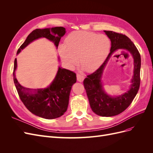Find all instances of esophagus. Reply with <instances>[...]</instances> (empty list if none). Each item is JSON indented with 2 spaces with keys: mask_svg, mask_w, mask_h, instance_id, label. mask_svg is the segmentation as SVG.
<instances>
[{
  "mask_svg": "<svg viewBox=\"0 0 153 153\" xmlns=\"http://www.w3.org/2000/svg\"><path fill=\"white\" fill-rule=\"evenodd\" d=\"M76 78H77V80L80 82H82L83 80L84 79V76L80 75V74H77L76 75Z\"/></svg>",
  "mask_w": 153,
  "mask_h": 153,
  "instance_id": "esophagus-1",
  "label": "esophagus"
}]
</instances>
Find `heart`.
<instances>
[{
    "label": "heart",
    "instance_id": "obj_1",
    "mask_svg": "<svg viewBox=\"0 0 153 153\" xmlns=\"http://www.w3.org/2000/svg\"><path fill=\"white\" fill-rule=\"evenodd\" d=\"M110 41L104 34L94 32L75 31L69 34L65 40V46L61 45L58 52L62 61L69 69H73L78 62L87 72L100 67L107 57Z\"/></svg>",
    "mask_w": 153,
    "mask_h": 153
}]
</instances>
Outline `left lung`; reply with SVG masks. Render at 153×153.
Here are the masks:
<instances>
[{
  "label": "left lung",
  "instance_id": "8db88e82",
  "mask_svg": "<svg viewBox=\"0 0 153 153\" xmlns=\"http://www.w3.org/2000/svg\"><path fill=\"white\" fill-rule=\"evenodd\" d=\"M104 32L111 41L110 52L102 65L93 73L87 75L84 80V85L93 112L100 116L112 117L126 110L136 96L140 83L141 59L135 45L128 37L113 31ZM118 49H126L132 55L134 64V75L128 91L121 95L111 97L104 91L101 78L110 57Z\"/></svg>",
  "mask_w": 153,
  "mask_h": 153
}]
</instances>
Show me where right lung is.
I'll list each match as a JSON object with an SVG mask.
<instances>
[{"label":"right lung","instance_id":"1","mask_svg":"<svg viewBox=\"0 0 153 153\" xmlns=\"http://www.w3.org/2000/svg\"><path fill=\"white\" fill-rule=\"evenodd\" d=\"M65 33L66 29L62 27L35 29L27 36L16 54L32 41L41 38L52 41L57 48L61 38ZM16 68L17 61L15 59L13 69L14 83L20 98L31 113L44 119H53L62 116L66 112L72 85L76 82L75 73L59 67L56 76L47 87L32 89L23 87L18 82L15 76Z\"/></svg>","mask_w":153,"mask_h":153}]
</instances>
